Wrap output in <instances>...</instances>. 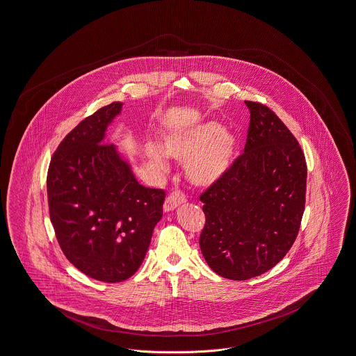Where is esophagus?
I'll return each mask as SVG.
<instances>
[{"label":"esophagus","instance_id":"1","mask_svg":"<svg viewBox=\"0 0 356 356\" xmlns=\"http://www.w3.org/2000/svg\"><path fill=\"white\" fill-rule=\"evenodd\" d=\"M186 194L183 193V191H180V190H177V191H173V193H170L166 199H165V203H163V210L165 211H170V210H173L175 207H177L179 204H181V203H184L186 202Z\"/></svg>","mask_w":356,"mask_h":356}]
</instances>
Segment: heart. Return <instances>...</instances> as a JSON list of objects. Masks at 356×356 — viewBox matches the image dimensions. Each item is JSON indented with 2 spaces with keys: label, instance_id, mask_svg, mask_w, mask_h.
Returning <instances> with one entry per match:
<instances>
[{
  "label": "heart",
  "instance_id": "1",
  "mask_svg": "<svg viewBox=\"0 0 356 356\" xmlns=\"http://www.w3.org/2000/svg\"><path fill=\"white\" fill-rule=\"evenodd\" d=\"M162 149L173 159L186 161V170L191 181L206 186L217 180L229 166L236 150V139L231 132L221 131L217 124H206L195 131L173 135L162 142ZM152 161L162 165L157 147H150Z\"/></svg>",
  "mask_w": 356,
  "mask_h": 356
}]
</instances>
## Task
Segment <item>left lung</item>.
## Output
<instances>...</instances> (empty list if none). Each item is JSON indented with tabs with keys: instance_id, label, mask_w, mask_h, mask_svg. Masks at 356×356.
<instances>
[{
	"instance_id": "left-lung-1",
	"label": "left lung",
	"mask_w": 356,
	"mask_h": 356,
	"mask_svg": "<svg viewBox=\"0 0 356 356\" xmlns=\"http://www.w3.org/2000/svg\"><path fill=\"white\" fill-rule=\"evenodd\" d=\"M250 125L244 152L202 194L204 227L199 245L221 277L259 276L295 243L306 204L305 153L276 113L244 101Z\"/></svg>"
}]
</instances>
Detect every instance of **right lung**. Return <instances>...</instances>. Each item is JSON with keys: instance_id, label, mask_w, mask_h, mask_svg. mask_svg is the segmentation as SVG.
I'll return each mask as SVG.
<instances>
[{"instance_id": "obj_1", "label": "right lung", "mask_w": 356, "mask_h": 356, "mask_svg": "<svg viewBox=\"0 0 356 356\" xmlns=\"http://www.w3.org/2000/svg\"><path fill=\"white\" fill-rule=\"evenodd\" d=\"M121 105L112 102L80 121L54 152L46 180L61 251L81 273L105 282L139 269L165 200L163 190L140 186L104 140Z\"/></svg>"}]
</instances>
